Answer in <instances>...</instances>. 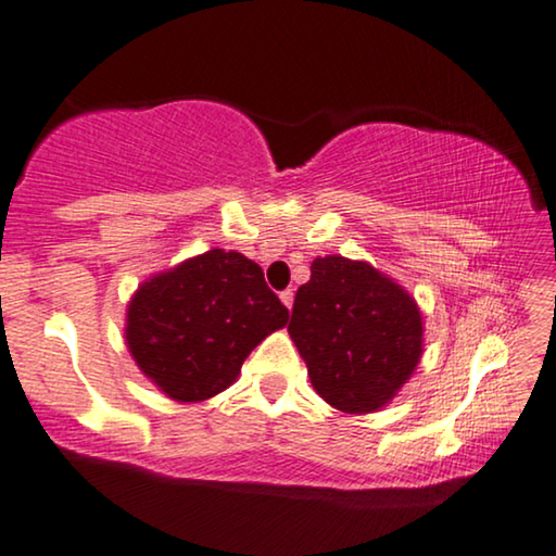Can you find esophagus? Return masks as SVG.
Masks as SVG:
<instances>
[{
    "label": "esophagus",
    "instance_id": "1",
    "mask_svg": "<svg viewBox=\"0 0 556 556\" xmlns=\"http://www.w3.org/2000/svg\"><path fill=\"white\" fill-rule=\"evenodd\" d=\"M279 298H282L285 307H292V302H294V292L292 290H285L282 294H279Z\"/></svg>",
    "mask_w": 556,
    "mask_h": 556
}]
</instances>
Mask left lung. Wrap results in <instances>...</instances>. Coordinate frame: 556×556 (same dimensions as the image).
Wrapping results in <instances>:
<instances>
[{"label":"left lung","instance_id":"obj_1","mask_svg":"<svg viewBox=\"0 0 556 556\" xmlns=\"http://www.w3.org/2000/svg\"><path fill=\"white\" fill-rule=\"evenodd\" d=\"M290 336L313 390L341 413H375L424 356L418 302L367 262L318 256L294 294Z\"/></svg>","mask_w":556,"mask_h":556}]
</instances>
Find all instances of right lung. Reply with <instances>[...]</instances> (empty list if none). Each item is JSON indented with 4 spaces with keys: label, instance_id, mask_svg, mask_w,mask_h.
<instances>
[{
    "label": "right lung",
    "instance_id": "right-lung-1",
    "mask_svg": "<svg viewBox=\"0 0 556 556\" xmlns=\"http://www.w3.org/2000/svg\"><path fill=\"white\" fill-rule=\"evenodd\" d=\"M287 320L290 311L266 287L262 266L213 249L138 287L125 313V343L166 397L202 403L228 390L245 356Z\"/></svg>",
    "mask_w": 556,
    "mask_h": 556
}]
</instances>
